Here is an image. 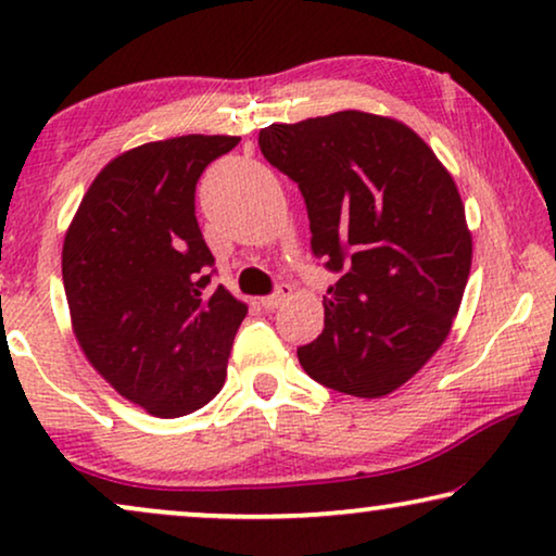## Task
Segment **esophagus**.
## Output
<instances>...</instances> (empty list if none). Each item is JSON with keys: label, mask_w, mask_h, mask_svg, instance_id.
I'll return each instance as SVG.
<instances>
[{"label": "esophagus", "mask_w": 556, "mask_h": 556, "mask_svg": "<svg viewBox=\"0 0 556 556\" xmlns=\"http://www.w3.org/2000/svg\"><path fill=\"white\" fill-rule=\"evenodd\" d=\"M293 295V288L288 286V283H283V286H278V291L276 293H270V295H265V299L261 301L265 308H278V306H283V303L291 299Z\"/></svg>", "instance_id": "obj_1"}]
</instances>
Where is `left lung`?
<instances>
[{"label": "left lung", "mask_w": 556, "mask_h": 556, "mask_svg": "<svg viewBox=\"0 0 556 556\" xmlns=\"http://www.w3.org/2000/svg\"><path fill=\"white\" fill-rule=\"evenodd\" d=\"M257 143L299 185L314 255L341 273L301 367L329 390L384 397L458 316L473 257L458 187L413 128L375 113L270 124Z\"/></svg>", "instance_id": "obj_1"}]
</instances>
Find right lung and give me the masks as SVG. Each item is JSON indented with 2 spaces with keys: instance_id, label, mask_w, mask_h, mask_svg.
Masks as SVG:
<instances>
[{
  "instance_id": "add662e5",
  "label": "right lung",
  "mask_w": 556,
  "mask_h": 556,
  "mask_svg": "<svg viewBox=\"0 0 556 556\" xmlns=\"http://www.w3.org/2000/svg\"><path fill=\"white\" fill-rule=\"evenodd\" d=\"M238 136L189 134L121 154L88 187L63 242L75 339L121 397L181 417L223 390L248 306L210 286L194 189Z\"/></svg>"
}]
</instances>
